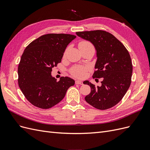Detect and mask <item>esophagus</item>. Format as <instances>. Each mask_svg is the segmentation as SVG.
<instances>
[{
	"label": "esophagus",
	"mask_w": 150,
	"mask_h": 150,
	"mask_svg": "<svg viewBox=\"0 0 150 150\" xmlns=\"http://www.w3.org/2000/svg\"><path fill=\"white\" fill-rule=\"evenodd\" d=\"M75 83L76 84H81V85H82L83 84V82L81 81H79V80H76V81H75Z\"/></svg>",
	"instance_id": "esophagus-1"
}]
</instances>
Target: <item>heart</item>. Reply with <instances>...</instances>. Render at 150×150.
<instances>
[{
	"label": "heart",
	"mask_w": 150,
	"mask_h": 150,
	"mask_svg": "<svg viewBox=\"0 0 150 150\" xmlns=\"http://www.w3.org/2000/svg\"><path fill=\"white\" fill-rule=\"evenodd\" d=\"M78 46L79 49H83V48H86L88 47H91L93 46L92 44L90 42L88 41V40H82L81 41L79 44ZM88 70V67H86V66H78L74 67L73 68H72L71 70V74L76 77V78H83L86 75V71Z\"/></svg>",
	"instance_id": "b5f03b06"
}]
</instances>
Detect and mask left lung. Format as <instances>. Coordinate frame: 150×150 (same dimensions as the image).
I'll return each mask as SVG.
<instances>
[{
    "label": "left lung",
    "instance_id": "1",
    "mask_svg": "<svg viewBox=\"0 0 150 150\" xmlns=\"http://www.w3.org/2000/svg\"><path fill=\"white\" fill-rule=\"evenodd\" d=\"M76 34L94 45L97 61L93 78H103L101 86L84 81L91 88V93L85 97L86 101L101 110L115 106L124 97L131 82L133 65L128 50L106 31L77 32Z\"/></svg>",
    "mask_w": 150,
    "mask_h": 150
}]
</instances>
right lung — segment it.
Listing matches in <instances>:
<instances>
[{
	"instance_id": "add662e5",
	"label": "right lung",
	"mask_w": 150,
	"mask_h": 150,
	"mask_svg": "<svg viewBox=\"0 0 150 150\" xmlns=\"http://www.w3.org/2000/svg\"><path fill=\"white\" fill-rule=\"evenodd\" d=\"M76 38L71 34H47L33 40L25 49L18 66V84L33 105L51 108L74 84V80L69 77H61L57 81L51 76V71L61 62L67 45Z\"/></svg>"
}]
</instances>
